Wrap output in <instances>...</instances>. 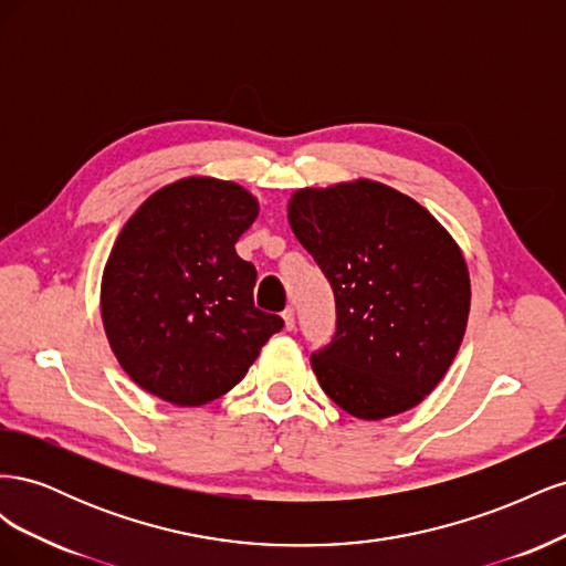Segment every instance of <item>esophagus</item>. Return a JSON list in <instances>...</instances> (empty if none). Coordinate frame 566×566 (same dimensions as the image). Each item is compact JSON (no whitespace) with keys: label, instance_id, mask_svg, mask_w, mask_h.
Listing matches in <instances>:
<instances>
[{"label":"esophagus","instance_id":"esophagus-1","mask_svg":"<svg viewBox=\"0 0 566 566\" xmlns=\"http://www.w3.org/2000/svg\"><path fill=\"white\" fill-rule=\"evenodd\" d=\"M283 323H285V331H295V310L293 306H287L283 312Z\"/></svg>","mask_w":566,"mask_h":566}]
</instances>
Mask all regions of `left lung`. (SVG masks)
<instances>
[{
    "label": "left lung",
    "instance_id": "obj_1",
    "mask_svg": "<svg viewBox=\"0 0 566 566\" xmlns=\"http://www.w3.org/2000/svg\"><path fill=\"white\" fill-rule=\"evenodd\" d=\"M287 221L335 293L337 333L312 354L323 391L361 420L418 406L468 328L470 273L453 235L370 179L300 188Z\"/></svg>",
    "mask_w": 566,
    "mask_h": 566
}]
</instances>
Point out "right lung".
<instances>
[{
    "label": "right lung",
    "instance_id": "right-lung-1",
    "mask_svg": "<svg viewBox=\"0 0 566 566\" xmlns=\"http://www.w3.org/2000/svg\"><path fill=\"white\" fill-rule=\"evenodd\" d=\"M260 214L241 184L186 177L148 196L101 279L108 345L144 391L205 406L245 378L283 318L254 306L256 271L235 243Z\"/></svg>",
    "mask_w": 566,
    "mask_h": 566
}]
</instances>
